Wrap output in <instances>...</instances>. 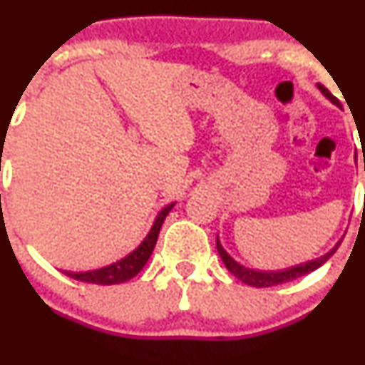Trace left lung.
<instances>
[{
  "mask_svg": "<svg viewBox=\"0 0 365 365\" xmlns=\"http://www.w3.org/2000/svg\"><path fill=\"white\" fill-rule=\"evenodd\" d=\"M316 86H318V90L322 91V93L325 95L330 102H332V104H336L337 108H341L339 101H337V98L334 97V95L330 93L325 86H323V84H316ZM341 242H342V238L337 242L336 245H334L332 249H330L329 252L323 254V256L314 257V259H309V261H305V263L293 264V267H289V268H282V270H254V268H249V267H245V264H240L233 256H231L230 252L226 251V249L222 247V244H220V240H219V235H217V251H219V256L222 257V261H224V264H226L227 270H230L235 277L240 279V281L245 282V284L254 286V288H268V286L282 284V282H288V281H293V279L302 277V275L309 274V272H314L316 268L322 267V264L325 263V261L337 251V247H339Z\"/></svg>",
  "mask_w": 365,
  "mask_h": 365,
  "instance_id": "1",
  "label": "left lung"
}]
</instances>
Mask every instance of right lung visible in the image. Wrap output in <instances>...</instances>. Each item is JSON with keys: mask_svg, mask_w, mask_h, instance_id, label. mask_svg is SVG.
Listing matches in <instances>:
<instances>
[{"mask_svg": "<svg viewBox=\"0 0 365 365\" xmlns=\"http://www.w3.org/2000/svg\"><path fill=\"white\" fill-rule=\"evenodd\" d=\"M175 205L176 203H169L168 206H164L159 213H157L155 220H153L152 224V230L148 231L145 240H143L134 251L121 257V259L114 261L111 264H106V267L95 268V270H86V272L63 270V274L68 275V277L76 279V281L93 282V284H121V282L130 281L132 277H135V275L143 270L146 261H148L150 256H152L153 249H155V244H157V238H159L160 227L162 224H164V219L168 217V213L171 212Z\"/></svg>", "mask_w": 365, "mask_h": 365, "instance_id": "add662e5", "label": "right lung"}]
</instances>
